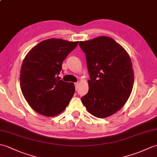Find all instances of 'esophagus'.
<instances>
[{
    "label": "esophagus",
    "instance_id": "obj_1",
    "mask_svg": "<svg viewBox=\"0 0 157 157\" xmlns=\"http://www.w3.org/2000/svg\"><path fill=\"white\" fill-rule=\"evenodd\" d=\"M79 83L78 82H76L75 83V90H78V87H79Z\"/></svg>",
    "mask_w": 157,
    "mask_h": 157
}]
</instances>
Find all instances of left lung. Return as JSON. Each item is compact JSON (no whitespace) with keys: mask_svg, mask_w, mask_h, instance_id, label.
<instances>
[{"mask_svg":"<svg viewBox=\"0 0 157 157\" xmlns=\"http://www.w3.org/2000/svg\"><path fill=\"white\" fill-rule=\"evenodd\" d=\"M90 77L88 94L81 100L87 111L106 118L119 111L131 94L134 73L128 52L114 39L105 36L80 41Z\"/></svg>","mask_w":157,"mask_h":157,"instance_id":"8db88e82","label":"left lung"}]
</instances>
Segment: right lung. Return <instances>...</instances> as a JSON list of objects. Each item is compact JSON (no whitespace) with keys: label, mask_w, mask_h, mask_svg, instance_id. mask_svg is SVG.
I'll return each instance as SVG.
<instances>
[{"label":"right lung","mask_w":157,"mask_h":157,"mask_svg":"<svg viewBox=\"0 0 157 157\" xmlns=\"http://www.w3.org/2000/svg\"><path fill=\"white\" fill-rule=\"evenodd\" d=\"M78 41L50 38L25 55L20 71V86L29 105L39 114L54 117L66 109L75 92L73 83L59 79L62 63Z\"/></svg>","instance_id":"add662e5"}]
</instances>
